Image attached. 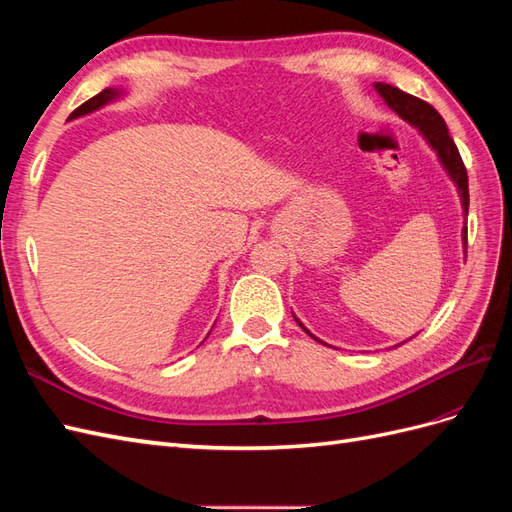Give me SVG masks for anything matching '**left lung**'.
<instances>
[{"instance_id":"1","label":"left lung","mask_w":512,"mask_h":512,"mask_svg":"<svg viewBox=\"0 0 512 512\" xmlns=\"http://www.w3.org/2000/svg\"><path fill=\"white\" fill-rule=\"evenodd\" d=\"M376 91L380 94V98L389 104V108H393V111L408 121L410 126L418 128V132L423 134L425 141L431 145V149L436 151V156L440 160V164L444 166V170L448 173V177L453 179V183L457 185V192L461 196V207H463V215L468 218V205H470V194H468V173H466V166H463V160L459 156V149L455 145V141L451 138V134H448V128L444 119L440 117V113L433 108L431 104H427L425 100L421 98H414L410 94H406V91H401L393 85H386V83H376L374 85ZM461 239H463V245H468V226H463V232H461ZM297 320V318H294ZM299 322V320H297ZM299 327L307 333H309L303 324L299 322ZM314 337V335H312ZM316 339V337H314ZM320 342V339H318Z\"/></svg>"}]
</instances>
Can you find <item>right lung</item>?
Returning a JSON list of instances; mask_svg holds the SVG:
<instances>
[{
	"label": "right lung",
	"mask_w": 512,
	"mask_h": 512,
	"mask_svg": "<svg viewBox=\"0 0 512 512\" xmlns=\"http://www.w3.org/2000/svg\"><path fill=\"white\" fill-rule=\"evenodd\" d=\"M121 96H123V91H121V89H111V87H106L104 91H100L98 96H94V98L87 100L85 104H81L79 108H76V111L70 115V119H76V117H83V115L94 113V111H98V108H102L104 104L113 102V100H117V98H121Z\"/></svg>",
	"instance_id": "obj_1"
}]
</instances>
